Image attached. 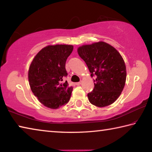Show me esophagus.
I'll return each instance as SVG.
<instances>
[{
    "instance_id": "34e87169",
    "label": "esophagus",
    "mask_w": 152,
    "mask_h": 152,
    "mask_svg": "<svg viewBox=\"0 0 152 152\" xmlns=\"http://www.w3.org/2000/svg\"><path fill=\"white\" fill-rule=\"evenodd\" d=\"M81 83H82V82H76V85H80V84H81Z\"/></svg>"
}]
</instances>
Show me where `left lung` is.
Masks as SVG:
<instances>
[{
  "label": "left lung",
  "mask_w": 152,
  "mask_h": 152,
  "mask_svg": "<svg viewBox=\"0 0 152 152\" xmlns=\"http://www.w3.org/2000/svg\"><path fill=\"white\" fill-rule=\"evenodd\" d=\"M78 53L91 76L96 78L94 90L88 94L90 102L98 107L114 103L122 93L126 80V65L120 54L104 42L82 46Z\"/></svg>",
  "instance_id": "1"
}]
</instances>
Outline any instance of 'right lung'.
<instances>
[{
    "mask_svg": "<svg viewBox=\"0 0 152 152\" xmlns=\"http://www.w3.org/2000/svg\"><path fill=\"white\" fill-rule=\"evenodd\" d=\"M73 46H47L36 55L28 70L32 92L44 106L57 109L69 101L73 88L69 87L65 65Z\"/></svg>",
    "mask_w": 152,
    "mask_h": 152,
    "instance_id": "obj_1",
    "label": "right lung"
}]
</instances>
